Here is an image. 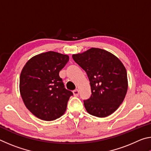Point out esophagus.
Instances as JSON below:
<instances>
[{
	"label": "esophagus",
	"instance_id": "esophagus-1",
	"mask_svg": "<svg viewBox=\"0 0 151 151\" xmlns=\"http://www.w3.org/2000/svg\"><path fill=\"white\" fill-rule=\"evenodd\" d=\"M73 94H74V96H78V94H79L78 90H77V89H76V90L73 91Z\"/></svg>",
	"mask_w": 151,
	"mask_h": 151
}]
</instances>
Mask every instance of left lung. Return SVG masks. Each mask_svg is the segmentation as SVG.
I'll return each mask as SVG.
<instances>
[{"mask_svg":"<svg viewBox=\"0 0 151 151\" xmlns=\"http://www.w3.org/2000/svg\"><path fill=\"white\" fill-rule=\"evenodd\" d=\"M72 57L86 73L90 81L91 96L84 100L86 111L97 117L113 113L127 92V73L123 64L112 53L98 48H91Z\"/></svg>","mask_w":151,"mask_h":151,"instance_id":"1","label":"left lung"}]
</instances>
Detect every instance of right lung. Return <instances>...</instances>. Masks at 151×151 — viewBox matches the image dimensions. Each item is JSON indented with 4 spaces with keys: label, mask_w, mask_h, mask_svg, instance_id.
Masks as SVG:
<instances>
[{
    "label": "right lung",
    "mask_w": 151,
    "mask_h": 151,
    "mask_svg": "<svg viewBox=\"0 0 151 151\" xmlns=\"http://www.w3.org/2000/svg\"><path fill=\"white\" fill-rule=\"evenodd\" d=\"M69 60L66 55L53 51L30 58L20 76V93L27 108L43 121L59 118L66 111L73 93L65 88L59 76Z\"/></svg>",
    "instance_id": "add662e5"
}]
</instances>
